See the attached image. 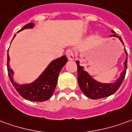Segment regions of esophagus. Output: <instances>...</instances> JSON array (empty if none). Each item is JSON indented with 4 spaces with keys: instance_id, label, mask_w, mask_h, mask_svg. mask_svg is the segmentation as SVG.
Segmentation results:
<instances>
[{
    "instance_id": "esophagus-1",
    "label": "esophagus",
    "mask_w": 132,
    "mask_h": 132,
    "mask_svg": "<svg viewBox=\"0 0 132 132\" xmlns=\"http://www.w3.org/2000/svg\"><path fill=\"white\" fill-rule=\"evenodd\" d=\"M66 55H67V58L69 60H74L75 55H74V53L72 50H67L66 51Z\"/></svg>"
}]
</instances>
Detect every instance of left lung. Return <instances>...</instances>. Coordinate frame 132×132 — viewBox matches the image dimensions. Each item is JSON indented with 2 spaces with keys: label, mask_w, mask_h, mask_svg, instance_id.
<instances>
[{
  "label": "left lung",
  "mask_w": 132,
  "mask_h": 132,
  "mask_svg": "<svg viewBox=\"0 0 132 132\" xmlns=\"http://www.w3.org/2000/svg\"><path fill=\"white\" fill-rule=\"evenodd\" d=\"M113 33L110 36L119 38L122 44L124 45L122 38L115 34L114 31H111ZM126 55H127V51L125 49ZM77 65V80L79 86L80 87L81 90L86 96L91 99L101 98L104 97L109 96L117 91L118 88H120V85L122 83L123 80L125 79L126 75V70L127 67V57L126 58L125 61L124 62L125 70H123L120 74V77L117 79L115 82L113 83H101L98 81L95 80L94 78L91 77V76L87 72L84 70V67L79 65V61L76 62Z\"/></svg>",
  "instance_id": "1"
}]
</instances>
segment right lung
I'll return each mask as SVG.
<instances>
[{
  "label": "right lung",
  "instance_id": "right-lung-1",
  "mask_svg": "<svg viewBox=\"0 0 132 132\" xmlns=\"http://www.w3.org/2000/svg\"><path fill=\"white\" fill-rule=\"evenodd\" d=\"M34 27V24L32 22L29 23L19 31L26 29H31ZM15 36L16 35L14 36V38ZM67 61V58L65 55L57 58L48 65L42 74L34 81L29 84H20L13 79L14 72L10 67V57L7 54V72L11 83L21 96L31 101H46L48 100L53 94L56 87L60 72Z\"/></svg>",
  "mask_w": 132,
  "mask_h": 132
}]
</instances>
